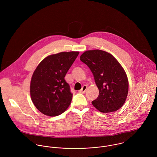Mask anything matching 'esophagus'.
<instances>
[{
	"instance_id": "obj_1",
	"label": "esophagus",
	"mask_w": 157,
	"mask_h": 157,
	"mask_svg": "<svg viewBox=\"0 0 157 157\" xmlns=\"http://www.w3.org/2000/svg\"><path fill=\"white\" fill-rule=\"evenodd\" d=\"M87 90V86L86 85H84L82 88L79 90L80 93H85L86 92V90Z\"/></svg>"
}]
</instances>
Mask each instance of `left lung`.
<instances>
[{"mask_svg": "<svg viewBox=\"0 0 157 157\" xmlns=\"http://www.w3.org/2000/svg\"><path fill=\"white\" fill-rule=\"evenodd\" d=\"M80 60L90 67L99 90L92 105L103 113L115 112L124 105L127 98L129 83L126 74L117 59L104 51H86Z\"/></svg>", "mask_w": 157, "mask_h": 157, "instance_id": "left-lung-1", "label": "left lung"}]
</instances>
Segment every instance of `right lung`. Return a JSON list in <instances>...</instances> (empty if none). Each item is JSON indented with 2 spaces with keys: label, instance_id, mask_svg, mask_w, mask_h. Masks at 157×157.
I'll return each mask as SVG.
<instances>
[{
  "label": "right lung",
  "instance_id": "right-lung-1",
  "mask_svg": "<svg viewBox=\"0 0 157 157\" xmlns=\"http://www.w3.org/2000/svg\"><path fill=\"white\" fill-rule=\"evenodd\" d=\"M79 52H62L49 56L35 69L31 80L30 94L36 108L54 117L65 112L72 94L65 77Z\"/></svg>",
  "mask_w": 157,
  "mask_h": 157
}]
</instances>
